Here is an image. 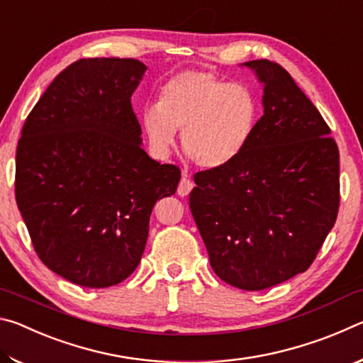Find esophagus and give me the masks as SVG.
Wrapping results in <instances>:
<instances>
[{
    "label": "esophagus",
    "instance_id": "obj_1",
    "mask_svg": "<svg viewBox=\"0 0 363 363\" xmlns=\"http://www.w3.org/2000/svg\"><path fill=\"white\" fill-rule=\"evenodd\" d=\"M192 187H194V182L189 179V174L184 171L182 179L179 182V187H177V194H179L181 196H187L190 194V190H192Z\"/></svg>",
    "mask_w": 363,
    "mask_h": 363
}]
</instances>
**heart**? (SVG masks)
Masks as SVG:
<instances>
[{"label": "heart", "instance_id": "heart-1", "mask_svg": "<svg viewBox=\"0 0 363 363\" xmlns=\"http://www.w3.org/2000/svg\"><path fill=\"white\" fill-rule=\"evenodd\" d=\"M259 104L253 89L211 72L186 70L162 86L157 104L140 110V126L157 158H167L181 133V147L196 167L227 168L253 136Z\"/></svg>", "mask_w": 363, "mask_h": 363}]
</instances>
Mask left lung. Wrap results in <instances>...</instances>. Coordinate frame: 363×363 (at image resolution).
<instances>
[{
  "instance_id": "obj_1",
  "label": "left lung",
  "mask_w": 363,
  "mask_h": 363,
  "mask_svg": "<svg viewBox=\"0 0 363 363\" xmlns=\"http://www.w3.org/2000/svg\"><path fill=\"white\" fill-rule=\"evenodd\" d=\"M243 65L262 84L264 113L235 162L194 176L190 211L218 277L256 291L314 262L340 208V152L284 67Z\"/></svg>"
}]
</instances>
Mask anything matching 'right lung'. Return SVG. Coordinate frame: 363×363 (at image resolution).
<instances>
[{
  "mask_svg": "<svg viewBox=\"0 0 363 363\" xmlns=\"http://www.w3.org/2000/svg\"><path fill=\"white\" fill-rule=\"evenodd\" d=\"M136 59H79L48 86L22 128L16 200L48 269L86 288L130 277L143 257L157 200L181 171L143 149L131 96Z\"/></svg>",
  "mask_w": 363,
  "mask_h": 363,
  "instance_id": "obj_1",
  "label": "right lung"
}]
</instances>
